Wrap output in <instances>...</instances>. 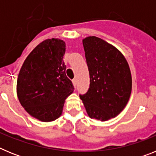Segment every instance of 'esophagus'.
<instances>
[{"mask_svg": "<svg viewBox=\"0 0 156 156\" xmlns=\"http://www.w3.org/2000/svg\"><path fill=\"white\" fill-rule=\"evenodd\" d=\"M76 79H73V86H74V87H76Z\"/></svg>", "mask_w": 156, "mask_h": 156, "instance_id": "34e87169", "label": "esophagus"}]
</instances>
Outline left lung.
Segmentation results:
<instances>
[{
	"label": "left lung",
	"mask_w": 156,
	"mask_h": 156,
	"mask_svg": "<svg viewBox=\"0 0 156 156\" xmlns=\"http://www.w3.org/2000/svg\"><path fill=\"white\" fill-rule=\"evenodd\" d=\"M90 87L80 94L90 118L107 121L123 110L131 94L129 65L117 48L97 37L83 40Z\"/></svg>",
	"instance_id": "left-lung-1"
}]
</instances>
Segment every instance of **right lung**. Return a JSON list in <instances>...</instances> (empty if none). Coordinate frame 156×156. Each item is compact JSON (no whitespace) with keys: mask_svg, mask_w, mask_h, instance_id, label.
<instances>
[{"mask_svg":"<svg viewBox=\"0 0 156 156\" xmlns=\"http://www.w3.org/2000/svg\"><path fill=\"white\" fill-rule=\"evenodd\" d=\"M66 44L48 39L30 52L19 71L17 95L25 110L42 122L55 120L62 113L65 100L73 92L63 62Z\"/></svg>","mask_w":156,"mask_h":156,"instance_id":"add662e5","label":"right lung"}]
</instances>
